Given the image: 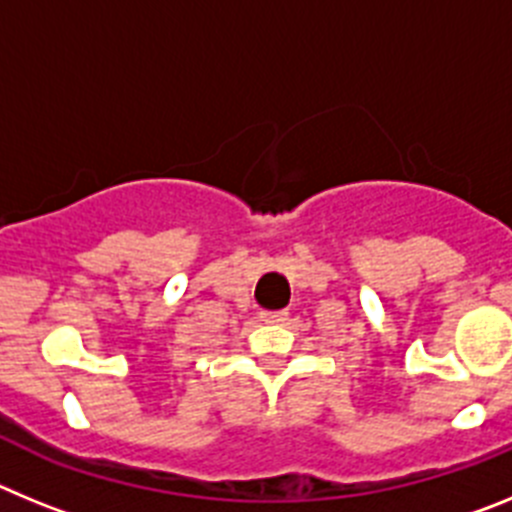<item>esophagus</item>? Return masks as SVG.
<instances>
[{"label":"esophagus","instance_id":"esophagus-1","mask_svg":"<svg viewBox=\"0 0 512 512\" xmlns=\"http://www.w3.org/2000/svg\"><path fill=\"white\" fill-rule=\"evenodd\" d=\"M287 315H289L287 310H264L261 312V320L274 325V323H284V320H287Z\"/></svg>","mask_w":512,"mask_h":512}]
</instances>
